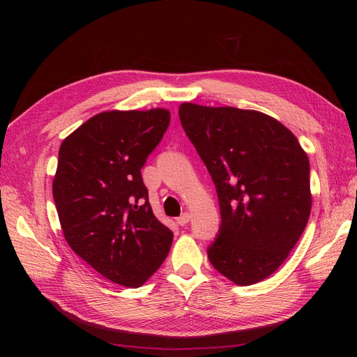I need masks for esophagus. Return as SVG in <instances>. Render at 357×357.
<instances>
[{"mask_svg": "<svg viewBox=\"0 0 357 357\" xmlns=\"http://www.w3.org/2000/svg\"><path fill=\"white\" fill-rule=\"evenodd\" d=\"M190 219H192V215L189 214V213H183L180 218L177 219V223L180 225V226H185V225H188L189 222H190Z\"/></svg>", "mask_w": 357, "mask_h": 357, "instance_id": "34e87169", "label": "esophagus"}]
</instances>
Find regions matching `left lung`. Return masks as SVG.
<instances>
[{
    "label": "left lung",
    "mask_w": 357,
    "mask_h": 357,
    "mask_svg": "<svg viewBox=\"0 0 357 357\" xmlns=\"http://www.w3.org/2000/svg\"><path fill=\"white\" fill-rule=\"evenodd\" d=\"M178 116L219 198L222 223L207 248L211 265L235 284L262 282L307 226V153L284 125L255 110L185 102Z\"/></svg>",
    "instance_id": "left-lung-1"
}]
</instances>
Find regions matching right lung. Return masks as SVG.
I'll use <instances>...</instances> for the list:
<instances>
[{"label": "right lung", "instance_id": "right-lung-1", "mask_svg": "<svg viewBox=\"0 0 357 357\" xmlns=\"http://www.w3.org/2000/svg\"><path fill=\"white\" fill-rule=\"evenodd\" d=\"M169 112H104L63 139L53 178L62 232L110 282L138 287L165 261L172 232L152 211L142 168Z\"/></svg>", "mask_w": 357, "mask_h": 357}]
</instances>
